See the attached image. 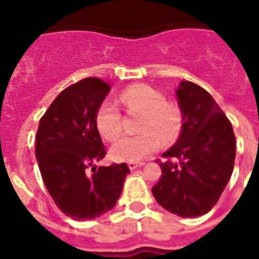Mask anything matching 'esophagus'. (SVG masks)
Returning <instances> with one entry per match:
<instances>
[{
  "label": "esophagus",
  "mask_w": 259,
  "mask_h": 259,
  "mask_svg": "<svg viewBox=\"0 0 259 259\" xmlns=\"http://www.w3.org/2000/svg\"><path fill=\"white\" fill-rule=\"evenodd\" d=\"M145 164V162H129L127 165H129V169L130 170H134L137 169V168H140V166H142Z\"/></svg>",
  "instance_id": "obj_1"
}]
</instances>
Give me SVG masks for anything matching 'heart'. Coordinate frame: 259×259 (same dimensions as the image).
<instances>
[{"label": "heart", "instance_id": "heart-1", "mask_svg": "<svg viewBox=\"0 0 259 259\" xmlns=\"http://www.w3.org/2000/svg\"><path fill=\"white\" fill-rule=\"evenodd\" d=\"M127 111L142 113L136 136H123L111 146V156L117 161L136 162L154 153L165 142L175 141L183 127V111L176 103L166 102L158 90L146 84L127 87L119 95ZM98 132L106 140H114L122 130V115L118 106L110 99L99 105L95 114Z\"/></svg>", "mask_w": 259, "mask_h": 259}]
</instances>
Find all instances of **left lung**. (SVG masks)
<instances>
[{"label":"left lung","mask_w":259,"mask_h":259,"mask_svg":"<svg viewBox=\"0 0 259 259\" xmlns=\"http://www.w3.org/2000/svg\"><path fill=\"white\" fill-rule=\"evenodd\" d=\"M176 97L183 111L177 142L152 193L161 207L183 218L204 215L217 204L235 161V136L229 118L203 87L181 82ZM174 160H172L171 158Z\"/></svg>","instance_id":"left-lung-1"}]
</instances>
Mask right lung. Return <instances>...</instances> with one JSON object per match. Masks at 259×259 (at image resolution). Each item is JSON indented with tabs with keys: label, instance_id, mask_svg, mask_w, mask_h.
I'll return each mask as SVG.
<instances>
[{
	"label": "right lung",
	"instance_id": "obj_1",
	"mask_svg": "<svg viewBox=\"0 0 259 259\" xmlns=\"http://www.w3.org/2000/svg\"><path fill=\"white\" fill-rule=\"evenodd\" d=\"M109 91L102 79H82L59 94L38 123L34 153L42 181L55 204L75 221L113 208L130 173L125 162L94 166L106 156L95 114Z\"/></svg>",
	"mask_w": 259,
	"mask_h": 259
}]
</instances>
